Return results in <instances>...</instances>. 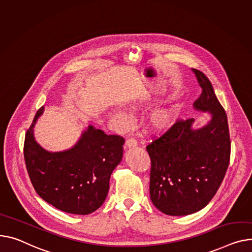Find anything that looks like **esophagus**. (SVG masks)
<instances>
[{
	"label": "esophagus",
	"instance_id": "34e87169",
	"mask_svg": "<svg viewBox=\"0 0 252 252\" xmlns=\"http://www.w3.org/2000/svg\"><path fill=\"white\" fill-rule=\"evenodd\" d=\"M125 145H126V148H132V147H136L138 145V142L135 139L129 138L126 141Z\"/></svg>",
	"mask_w": 252,
	"mask_h": 252
}]
</instances>
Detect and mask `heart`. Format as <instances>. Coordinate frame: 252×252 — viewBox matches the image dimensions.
<instances>
[{
  "mask_svg": "<svg viewBox=\"0 0 252 252\" xmlns=\"http://www.w3.org/2000/svg\"><path fill=\"white\" fill-rule=\"evenodd\" d=\"M140 105L139 102L131 104V107L135 108ZM179 111L176 106H167L153 110L148 117V126L151 130L155 132H163L168 130L178 119ZM114 119L119 122L121 126H126L129 117L123 111H116L114 113Z\"/></svg>",
  "mask_w": 252,
  "mask_h": 252,
  "instance_id": "obj_1",
  "label": "heart"
}]
</instances>
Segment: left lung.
<instances>
[{
  "label": "left lung",
  "mask_w": 252,
  "mask_h": 252,
  "mask_svg": "<svg viewBox=\"0 0 252 252\" xmlns=\"http://www.w3.org/2000/svg\"><path fill=\"white\" fill-rule=\"evenodd\" d=\"M202 88L193 107L212 120L193 129V119L178 120L146 149L151 159L150 196L169 216H187L205 208L219 189L230 162L227 114L207 76L192 69Z\"/></svg>",
  "instance_id": "1"
}]
</instances>
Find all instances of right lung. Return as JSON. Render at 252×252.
Returning a JSON list of instances; mask_svg holds the SVG:
<instances>
[{"label": "right lung", "instance_id": "add662e5", "mask_svg": "<svg viewBox=\"0 0 252 252\" xmlns=\"http://www.w3.org/2000/svg\"><path fill=\"white\" fill-rule=\"evenodd\" d=\"M43 109L37 110L24 141V159L32 186L46 203L63 212L91 214L107 196L110 175L123 158L125 139L89 126L73 148L48 152L33 135Z\"/></svg>", "mask_w": 252, "mask_h": 252}]
</instances>
